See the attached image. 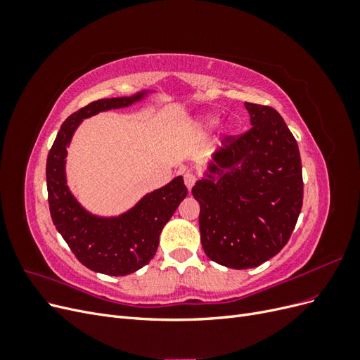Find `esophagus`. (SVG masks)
<instances>
[{"label": "esophagus", "instance_id": "1", "mask_svg": "<svg viewBox=\"0 0 360 360\" xmlns=\"http://www.w3.org/2000/svg\"><path fill=\"white\" fill-rule=\"evenodd\" d=\"M184 184H186V188L191 191L192 189V186L195 184V181H197V177H195V174H192V172H186L184 174Z\"/></svg>", "mask_w": 360, "mask_h": 360}]
</instances>
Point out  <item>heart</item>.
Listing matches in <instances>:
<instances>
[{"instance_id": "1", "label": "heart", "mask_w": 360, "mask_h": 360, "mask_svg": "<svg viewBox=\"0 0 360 360\" xmlns=\"http://www.w3.org/2000/svg\"><path fill=\"white\" fill-rule=\"evenodd\" d=\"M216 123H217V117H214V115H205V117L200 118L198 127L200 129H205V130H210V129H213L216 126Z\"/></svg>"}]
</instances>
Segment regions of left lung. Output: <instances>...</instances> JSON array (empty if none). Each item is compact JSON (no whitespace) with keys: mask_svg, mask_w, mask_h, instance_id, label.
Masks as SVG:
<instances>
[{"mask_svg":"<svg viewBox=\"0 0 360 360\" xmlns=\"http://www.w3.org/2000/svg\"><path fill=\"white\" fill-rule=\"evenodd\" d=\"M245 106L252 127L226 136L192 188L205 255L237 270L263 264L287 245L303 201L299 147L284 118L270 106Z\"/></svg>","mask_w":360,"mask_h":360,"instance_id":"1","label":"left lung"}]
</instances>
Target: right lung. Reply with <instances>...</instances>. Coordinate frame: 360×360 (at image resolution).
Segmentation results:
<instances>
[{"label": "right lung", "instance_id": "right-lung-1", "mask_svg": "<svg viewBox=\"0 0 360 360\" xmlns=\"http://www.w3.org/2000/svg\"><path fill=\"white\" fill-rule=\"evenodd\" d=\"M148 93L143 90L134 96L101 99L81 108L61 124L48 155L46 184L52 222L75 257L97 274L126 276L148 264L158 250L162 228L188 195L183 177L179 176L146 193L127 212L99 216L84 209L68 186V147L84 118L127 108L146 99Z\"/></svg>", "mask_w": 360, "mask_h": 360}]
</instances>
